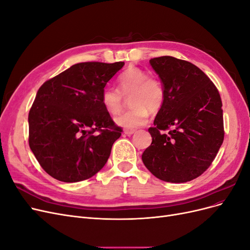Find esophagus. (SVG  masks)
Listing matches in <instances>:
<instances>
[{"label":"esophagus","mask_w":250,"mask_h":250,"mask_svg":"<svg viewBox=\"0 0 250 250\" xmlns=\"http://www.w3.org/2000/svg\"><path fill=\"white\" fill-rule=\"evenodd\" d=\"M134 132H135L134 129H125V130H124V133L127 134V135H131V134H133Z\"/></svg>","instance_id":"1"}]
</instances>
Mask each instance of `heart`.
Wrapping results in <instances>:
<instances>
[{
    "label": "heart",
    "instance_id": "obj_1",
    "mask_svg": "<svg viewBox=\"0 0 250 250\" xmlns=\"http://www.w3.org/2000/svg\"><path fill=\"white\" fill-rule=\"evenodd\" d=\"M118 88L105 86L101 93V103L110 115H117L123 107V96H130L131 109L116 118L120 126L135 129L144 126L149 119V110L156 112L165 100V89L162 82L139 67L130 66L120 75Z\"/></svg>",
    "mask_w": 250,
    "mask_h": 250
}]
</instances>
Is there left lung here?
Returning a JSON list of instances; mask_svg holds the SVG:
<instances>
[{
    "mask_svg": "<svg viewBox=\"0 0 250 250\" xmlns=\"http://www.w3.org/2000/svg\"><path fill=\"white\" fill-rule=\"evenodd\" d=\"M165 100L148 131L151 145L142 160L167 183H187L206 171L224 139L222 101L217 87L195 64L172 56L150 59Z\"/></svg>",
    "mask_w": 250,
    "mask_h": 250,
    "instance_id": "8db88e82",
    "label": "left lung"
}]
</instances>
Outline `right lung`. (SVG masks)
Segmentation results:
<instances>
[{
	"mask_svg": "<svg viewBox=\"0 0 250 250\" xmlns=\"http://www.w3.org/2000/svg\"><path fill=\"white\" fill-rule=\"evenodd\" d=\"M123 65L77 63L40 87L29 111V146L53 178L77 183L106 164L122 128L103 107L101 93Z\"/></svg>",
	"mask_w": 250,
	"mask_h": 250,
	"instance_id": "1",
	"label": "right lung"
}]
</instances>
